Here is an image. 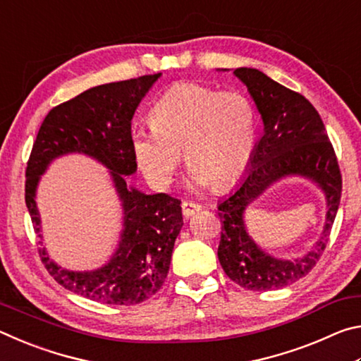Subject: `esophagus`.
<instances>
[{
	"mask_svg": "<svg viewBox=\"0 0 361 361\" xmlns=\"http://www.w3.org/2000/svg\"><path fill=\"white\" fill-rule=\"evenodd\" d=\"M181 209H183V215L189 218V216L195 215L197 212L202 210V205L197 204V202H191V200H183Z\"/></svg>",
	"mask_w": 361,
	"mask_h": 361,
	"instance_id": "34e87169",
	"label": "esophagus"
}]
</instances>
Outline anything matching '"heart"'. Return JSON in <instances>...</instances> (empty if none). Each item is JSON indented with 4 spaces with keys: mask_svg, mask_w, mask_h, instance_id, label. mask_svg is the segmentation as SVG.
<instances>
[{
    "mask_svg": "<svg viewBox=\"0 0 361 361\" xmlns=\"http://www.w3.org/2000/svg\"><path fill=\"white\" fill-rule=\"evenodd\" d=\"M152 126L132 133L137 166L151 185L167 188L185 151L191 181L215 189L243 175L256 145V111L247 95L209 85L178 84L156 102Z\"/></svg>",
    "mask_w": 361,
    "mask_h": 361,
    "instance_id": "obj_1",
    "label": "heart"
}]
</instances>
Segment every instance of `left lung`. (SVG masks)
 <instances>
[{"mask_svg": "<svg viewBox=\"0 0 361 361\" xmlns=\"http://www.w3.org/2000/svg\"><path fill=\"white\" fill-rule=\"evenodd\" d=\"M234 75L247 85L264 132L255 146L247 175L218 204L221 219L218 259L226 276L243 288L279 290L307 276L320 259L339 209L342 178L333 145L312 103L256 68L242 66ZM290 176H302L322 189L327 216L322 235L307 254L277 259L247 234L245 210L267 187Z\"/></svg>", "mask_w": 361, "mask_h": 361, "instance_id": "8db88e82", "label": "left lung"}]
</instances>
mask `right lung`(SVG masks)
Returning a JSON list of instances; mask_svg holds the SVG:
<instances>
[{
	"label": "right lung",
	"mask_w": 361,
	"mask_h": 361,
	"mask_svg": "<svg viewBox=\"0 0 361 361\" xmlns=\"http://www.w3.org/2000/svg\"><path fill=\"white\" fill-rule=\"evenodd\" d=\"M161 73L97 85L52 108L39 127L27 166L25 202L42 240L36 189L56 159L84 154L109 170L122 207V231L111 258L94 271H68L39 248L41 261L66 290L103 304H138L156 295L166 280L176 237L183 228L181 200L145 194L127 185L137 172L132 118ZM42 243V242H41Z\"/></svg>",
	"instance_id": "obj_1"
}]
</instances>
